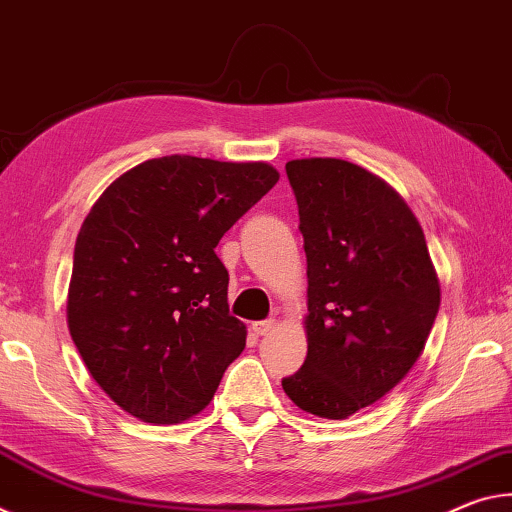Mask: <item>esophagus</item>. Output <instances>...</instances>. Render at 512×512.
<instances>
[{"instance_id": "obj_1", "label": "esophagus", "mask_w": 512, "mask_h": 512, "mask_svg": "<svg viewBox=\"0 0 512 512\" xmlns=\"http://www.w3.org/2000/svg\"><path fill=\"white\" fill-rule=\"evenodd\" d=\"M251 329H254L256 335H267L276 329V320H261V322H254L251 324Z\"/></svg>"}]
</instances>
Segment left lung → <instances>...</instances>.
Returning a JSON list of instances; mask_svg holds the SVG:
<instances>
[{"label": "left lung", "instance_id": "8db88e82", "mask_svg": "<svg viewBox=\"0 0 512 512\" xmlns=\"http://www.w3.org/2000/svg\"><path fill=\"white\" fill-rule=\"evenodd\" d=\"M308 265V354L281 381L295 404L345 420L420 358L440 308L420 222L383 179L340 158L286 163Z\"/></svg>", "mask_w": 512, "mask_h": 512}]
</instances>
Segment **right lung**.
I'll list each match as a JSON object with an SVG mask.
<instances>
[{
  "label": "right lung",
  "mask_w": 512,
  "mask_h": 512,
  "mask_svg": "<svg viewBox=\"0 0 512 512\" xmlns=\"http://www.w3.org/2000/svg\"><path fill=\"white\" fill-rule=\"evenodd\" d=\"M276 181L267 163L174 154L124 172L90 208L67 324L92 379L138 420L197 415L245 349L215 247Z\"/></svg>",
  "instance_id": "right-lung-1"
}]
</instances>
